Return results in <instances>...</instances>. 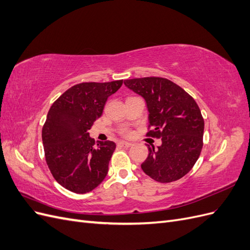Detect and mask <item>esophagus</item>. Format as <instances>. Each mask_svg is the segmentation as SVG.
Returning <instances> with one entry per match:
<instances>
[{
  "instance_id": "esophagus-1",
  "label": "esophagus",
  "mask_w": 250,
  "mask_h": 250,
  "mask_svg": "<svg viewBox=\"0 0 250 250\" xmlns=\"http://www.w3.org/2000/svg\"><path fill=\"white\" fill-rule=\"evenodd\" d=\"M119 145H120L121 147L128 148V147L132 146V143H130V142H120V143H119Z\"/></svg>"
}]
</instances>
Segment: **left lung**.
Segmentation results:
<instances>
[{"label": "left lung", "instance_id": "1", "mask_svg": "<svg viewBox=\"0 0 250 250\" xmlns=\"http://www.w3.org/2000/svg\"><path fill=\"white\" fill-rule=\"evenodd\" d=\"M126 87L140 95L149 112L147 135L162 138V145H147L149 154L141 167L158 183L184 177L197 162L203 146L204 121L197 103L185 89L161 77L124 80Z\"/></svg>", "mask_w": 250, "mask_h": 250}]
</instances>
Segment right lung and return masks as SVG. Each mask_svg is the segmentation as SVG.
<instances>
[{"label":"right lung","mask_w":250,"mask_h":250,"mask_svg":"<svg viewBox=\"0 0 250 250\" xmlns=\"http://www.w3.org/2000/svg\"><path fill=\"white\" fill-rule=\"evenodd\" d=\"M122 84L123 80L79 83L52 104L42 127V145L53 177L66 190L90 192L107 175L116 144L95 143L88 130L102 116L107 98Z\"/></svg>","instance_id":"1"}]
</instances>
